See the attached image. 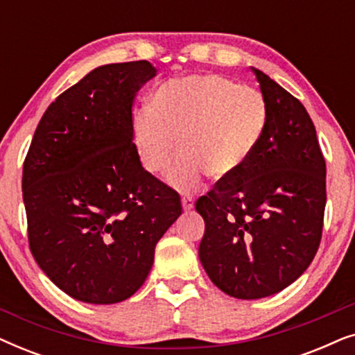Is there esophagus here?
Here are the masks:
<instances>
[{"mask_svg":"<svg viewBox=\"0 0 355 355\" xmlns=\"http://www.w3.org/2000/svg\"><path fill=\"white\" fill-rule=\"evenodd\" d=\"M193 208V200L191 197H184L182 198V210L184 211H191Z\"/></svg>","mask_w":355,"mask_h":355,"instance_id":"obj_1","label":"esophagus"}]
</instances>
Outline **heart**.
Wrapping results in <instances>:
<instances>
[{
	"instance_id": "heart-1",
	"label": "heart",
	"mask_w": 355,
	"mask_h": 355,
	"mask_svg": "<svg viewBox=\"0 0 355 355\" xmlns=\"http://www.w3.org/2000/svg\"><path fill=\"white\" fill-rule=\"evenodd\" d=\"M266 103L259 90L220 74H193L163 84L150 108L134 114V144L145 171L168 174L179 192L200 186L208 173L226 179L245 166L263 135ZM180 144H177V140Z\"/></svg>"
}]
</instances>
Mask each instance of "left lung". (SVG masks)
<instances>
[{
    "mask_svg": "<svg viewBox=\"0 0 355 355\" xmlns=\"http://www.w3.org/2000/svg\"><path fill=\"white\" fill-rule=\"evenodd\" d=\"M266 125L245 166L196 203L205 221L198 259L211 283L236 299L293 284L317 254L327 205V164L307 110L252 67Z\"/></svg>",
    "mask_w": 355,
    "mask_h": 355,
    "instance_id": "1",
    "label": "left lung"
}]
</instances>
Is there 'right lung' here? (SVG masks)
Segmentation results:
<instances>
[{
    "mask_svg": "<svg viewBox=\"0 0 355 355\" xmlns=\"http://www.w3.org/2000/svg\"><path fill=\"white\" fill-rule=\"evenodd\" d=\"M155 76L148 61L95 67L48 106L24 162L33 259L80 302L137 293L158 241L182 213L132 144L134 98Z\"/></svg>",
    "mask_w": 355,
    "mask_h": 355,
    "instance_id": "right-lung-1",
    "label": "right lung"
}]
</instances>
